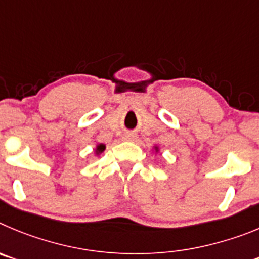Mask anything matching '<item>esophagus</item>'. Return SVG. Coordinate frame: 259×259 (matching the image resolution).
<instances>
[{
	"mask_svg": "<svg viewBox=\"0 0 259 259\" xmlns=\"http://www.w3.org/2000/svg\"><path fill=\"white\" fill-rule=\"evenodd\" d=\"M135 139H137V135H134V134H125L124 135V141H135Z\"/></svg>",
	"mask_w": 259,
	"mask_h": 259,
	"instance_id": "esophagus-1",
	"label": "esophagus"
}]
</instances>
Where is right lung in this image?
<instances>
[{"label": "right lung", "instance_id": "obj_1", "mask_svg": "<svg viewBox=\"0 0 259 259\" xmlns=\"http://www.w3.org/2000/svg\"><path fill=\"white\" fill-rule=\"evenodd\" d=\"M104 148H106V146H104V144H99V146H98V148H97V151H98V152H103Z\"/></svg>", "mask_w": 259, "mask_h": 259}]
</instances>
